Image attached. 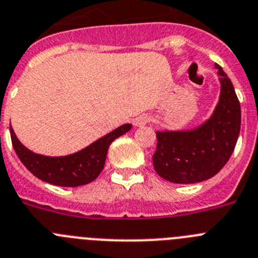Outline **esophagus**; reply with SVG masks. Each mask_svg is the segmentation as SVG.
I'll return each instance as SVG.
<instances>
[{
    "label": "esophagus",
    "mask_w": 258,
    "mask_h": 258,
    "mask_svg": "<svg viewBox=\"0 0 258 258\" xmlns=\"http://www.w3.org/2000/svg\"><path fill=\"white\" fill-rule=\"evenodd\" d=\"M152 120V117L149 114H141L139 115L138 118H135L134 119V124L138 127H143L145 124H148Z\"/></svg>",
    "instance_id": "1"
}]
</instances>
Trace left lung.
<instances>
[{
	"label": "left lung",
	"instance_id": "obj_1",
	"mask_svg": "<svg viewBox=\"0 0 258 258\" xmlns=\"http://www.w3.org/2000/svg\"><path fill=\"white\" fill-rule=\"evenodd\" d=\"M221 83L212 117L190 131H158L153 166L164 180L196 184L213 177L234 152L240 132V104L230 78L216 66Z\"/></svg>",
	"mask_w": 258,
	"mask_h": 258
}]
</instances>
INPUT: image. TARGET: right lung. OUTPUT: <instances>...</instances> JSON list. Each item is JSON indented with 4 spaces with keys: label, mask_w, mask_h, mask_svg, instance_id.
<instances>
[{
    "label": "right lung",
    "mask_w": 258,
    "mask_h": 258,
    "mask_svg": "<svg viewBox=\"0 0 258 258\" xmlns=\"http://www.w3.org/2000/svg\"><path fill=\"white\" fill-rule=\"evenodd\" d=\"M132 124L126 123L96 140L85 149L64 157H46L27 149L16 138L10 127L11 141L22 163L36 177L57 186H81L94 181L103 171L109 145L117 138L130 131Z\"/></svg>",
    "instance_id": "right-lung-1"
}]
</instances>
